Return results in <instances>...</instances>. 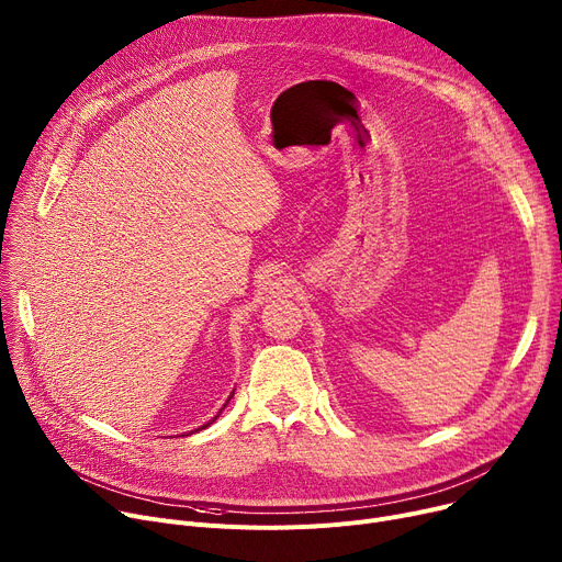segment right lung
<instances>
[{"mask_svg":"<svg viewBox=\"0 0 562 562\" xmlns=\"http://www.w3.org/2000/svg\"><path fill=\"white\" fill-rule=\"evenodd\" d=\"M233 395H235V391H233V393H231V397H233ZM231 397H228V400H226V404H223V408H226V406H228V402H231ZM223 408H221V411H223ZM221 411H218V414H216V416H214V418H212V420H210V423H205V425H201V427H199V429H194V431H201V429H205V427H210V425H212V423H214V420H216V418H218V416H221ZM194 431H192V434H194Z\"/></svg>","mask_w":562,"mask_h":562,"instance_id":"add662e5","label":"right lung"}]
</instances>
